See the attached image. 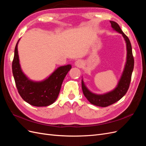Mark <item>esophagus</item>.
Listing matches in <instances>:
<instances>
[{
	"label": "esophagus",
	"instance_id": "esophagus-1",
	"mask_svg": "<svg viewBox=\"0 0 146 146\" xmlns=\"http://www.w3.org/2000/svg\"><path fill=\"white\" fill-rule=\"evenodd\" d=\"M83 65V61L81 60H77L76 62H75V66H77L78 68H82Z\"/></svg>",
	"mask_w": 146,
	"mask_h": 146
}]
</instances>
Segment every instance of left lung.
Instances as JSON below:
<instances>
[{
  "mask_svg": "<svg viewBox=\"0 0 146 146\" xmlns=\"http://www.w3.org/2000/svg\"><path fill=\"white\" fill-rule=\"evenodd\" d=\"M111 27L114 30L121 33L126 43L127 59L124 69L117 85L111 91L103 94H97L91 92L86 86L83 79L82 80V88L84 96L91 104L101 107H106L114 104L120 100L127 92L130 86L131 74L134 68V58L132 54V48L130 41L126 35L123 33L119 25L112 21H110Z\"/></svg>",
  "mask_w": 146,
  "mask_h": 146,
  "instance_id": "8db88e82",
  "label": "left lung"
}]
</instances>
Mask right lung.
Segmentation results:
<instances>
[{
    "label": "right lung",
    "mask_w": 146,
    "mask_h": 146,
    "mask_svg": "<svg viewBox=\"0 0 146 146\" xmlns=\"http://www.w3.org/2000/svg\"><path fill=\"white\" fill-rule=\"evenodd\" d=\"M19 41V39L15 47L12 63L13 74L19 94L26 102L35 107H47L52 104L58 98L63 80L71 69V65L60 66L44 80H30L21 68L17 51Z\"/></svg>",
    "instance_id": "right-lung-1"
}]
</instances>
